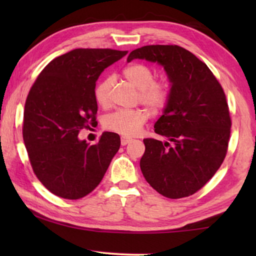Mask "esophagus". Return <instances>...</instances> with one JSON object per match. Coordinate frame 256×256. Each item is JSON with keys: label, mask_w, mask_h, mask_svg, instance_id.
I'll return each instance as SVG.
<instances>
[{"label": "esophagus", "mask_w": 256, "mask_h": 256, "mask_svg": "<svg viewBox=\"0 0 256 256\" xmlns=\"http://www.w3.org/2000/svg\"><path fill=\"white\" fill-rule=\"evenodd\" d=\"M129 142H132V138H126V136H122V138H121V144L122 146L128 144Z\"/></svg>", "instance_id": "esophagus-1"}]
</instances>
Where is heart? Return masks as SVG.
Returning <instances> with one entry per match:
<instances>
[{"instance_id":"heart-1","label":"heart","mask_w":256,"mask_h":256,"mask_svg":"<svg viewBox=\"0 0 256 256\" xmlns=\"http://www.w3.org/2000/svg\"><path fill=\"white\" fill-rule=\"evenodd\" d=\"M122 76L128 82L138 90V100L154 112L163 110L169 102L171 96V82L166 78H154V71L150 66L142 62H132L124 66ZM112 78H104L94 87V99L101 106L108 104ZM148 118V113L141 108L134 110H118L108 114L104 120L107 130L124 136L138 134Z\"/></svg>"}]
</instances>
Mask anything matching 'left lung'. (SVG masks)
<instances>
[{
	"mask_svg": "<svg viewBox=\"0 0 256 256\" xmlns=\"http://www.w3.org/2000/svg\"><path fill=\"white\" fill-rule=\"evenodd\" d=\"M135 58L163 65L171 82L169 102L155 124L156 134L169 141L143 140L142 174L164 197H188L226 157L232 121L225 92L208 65L178 45H146L127 60Z\"/></svg>",
	"mask_w": 256,
	"mask_h": 256,
	"instance_id": "1",
	"label": "left lung"
}]
</instances>
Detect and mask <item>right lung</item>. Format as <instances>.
Segmentation results:
<instances>
[{
	"instance_id": "obj_1",
	"label": "right lung",
	"mask_w": 256,
	"mask_h": 256,
	"mask_svg": "<svg viewBox=\"0 0 256 256\" xmlns=\"http://www.w3.org/2000/svg\"><path fill=\"white\" fill-rule=\"evenodd\" d=\"M127 54L76 48L48 62L31 86L24 107V144L36 177L58 197L80 199L92 192L120 148L115 132H104L96 144L78 135L96 122L93 92L99 76Z\"/></svg>"
}]
</instances>
